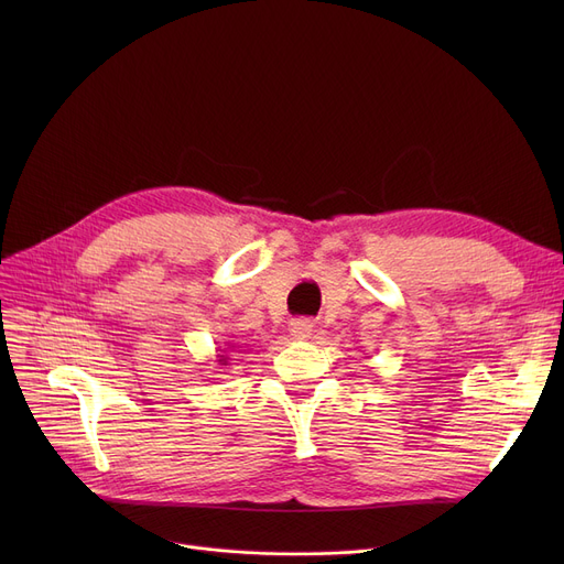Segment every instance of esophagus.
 <instances>
[{
	"label": "esophagus",
	"instance_id": "obj_1",
	"mask_svg": "<svg viewBox=\"0 0 564 564\" xmlns=\"http://www.w3.org/2000/svg\"><path fill=\"white\" fill-rule=\"evenodd\" d=\"M313 334V322L311 319H292L290 322V336L297 338V340H304Z\"/></svg>",
	"mask_w": 564,
	"mask_h": 564
}]
</instances>
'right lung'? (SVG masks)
Here are the masks:
<instances>
[{"label":"right lung","mask_w":564,"mask_h":564,"mask_svg":"<svg viewBox=\"0 0 564 564\" xmlns=\"http://www.w3.org/2000/svg\"><path fill=\"white\" fill-rule=\"evenodd\" d=\"M230 351H232V345H228V347H224V349H221V347L217 349V364H219V366H228V361H230L228 354H230Z\"/></svg>","instance_id":"1"}]
</instances>
